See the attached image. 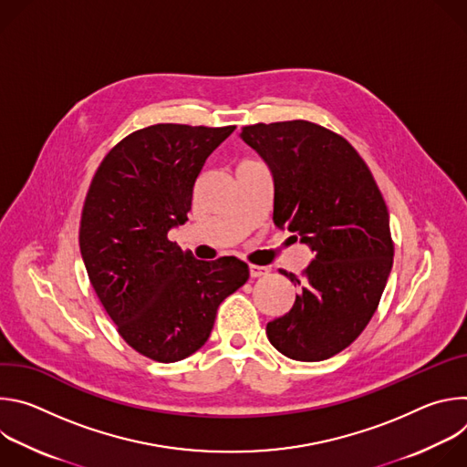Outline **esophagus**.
Returning <instances> with one entry per match:
<instances>
[{"label":"esophagus","mask_w":467,"mask_h":467,"mask_svg":"<svg viewBox=\"0 0 467 467\" xmlns=\"http://www.w3.org/2000/svg\"><path fill=\"white\" fill-rule=\"evenodd\" d=\"M265 274H268V268H264V265H256V264H249V275H251L253 279L264 277Z\"/></svg>","instance_id":"esophagus-1"}]
</instances>
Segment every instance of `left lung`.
Returning a JSON list of instances; mask_svg holds the SVG:
<instances>
[{
    "label": "left lung",
    "instance_id": "8db88e82",
    "mask_svg": "<svg viewBox=\"0 0 467 467\" xmlns=\"http://www.w3.org/2000/svg\"><path fill=\"white\" fill-rule=\"evenodd\" d=\"M240 137L274 175V223L314 251L301 277L281 270L299 294L290 312L265 325V335L294 360L335 357L360 337L391 272L382 193L357 150L317 123H254Z\"/></svg>",
    "mask_w": 467,
    "mask_h": 467
}]
</instances>
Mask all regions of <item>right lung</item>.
<instances>
[{"instance_id":"right-lung-1","label":"right lung","mask_w":467,"mask_h":467,"mask_svg":"<svg viewBox=\"0 0 467 467\" xmlns=\"http://www.w3.org/2000/svg\"><path fill=\"white\" fill-rule=\"evenodd\" d=\"M234 125L157 123L130 132L99 164L81 214L88 279L119 337L157 362L203 348L220 303L245 285L247 264L195 260L168 240L188 220L209 155Z\"/></svg>"}]
</instances>
